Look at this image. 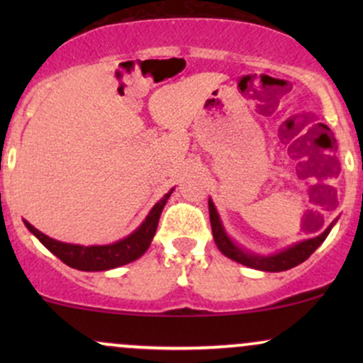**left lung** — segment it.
I'll list each match as a JSON object with an SVG mask.
<instances>
[{
	"mask_svg": "<svg viewBox=\"0 0 363 363\" xmlns=\"http://www.w3.org/2000/svg\"><path fill=\"white\" fill-rule=\"evenodd\" d=\"M208 208H210V223H211V232H213V239L215 244L218 245V249L225 254L227 257L234 259L240 264L249 266V268L254 269H261V272H286V269L294 268V266L301 264L311 256L315 249L319 247L320 244L324 242L329 232H331L333 225L336 223V220L333 222L323 234L318 237H312V239L302 240V242L290 245V247L283 249V251L272 254V256H259V254H252L245 249L239 247L230 237L227 235L225 232L222 222H220L218 211L213 205L211 199H208Z\"/></svg>",
	"mask_w": 363,
	"mask_h": 363,
	"instance_id": "obj_1",
	"label": "left lung"
}]
</instances>
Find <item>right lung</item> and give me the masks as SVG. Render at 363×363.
Listing matches in <instances>:
<instances>
[{"instance_id":"1","label":"right lung","mask_w":363,"mask_h":363,"mask_svg":"<svg viewBox=\"0 0 363 363\" xmlns=\"http://www.w3.org/2000/svg\"><path fill=\"white\" fill-rule=\"evenodd\" d=\"M174 189H170L143 220V223L133 232L131 235L124 237L123 240H118L114 244L107 245H78V244H66L60 240L51 239L39 232L34 225H30L27 220H23L25 227L34 234L37 239L43 242L45 247L51 251L54 256L60 257L65 264L72 266L80 272H106V269L118 268V266L128 264V262L138 259L147 252V249L152 244L153 235L157 232L158 218H160L162 210L165 203L170 198Z\"/></svg>"}]
</instances>
